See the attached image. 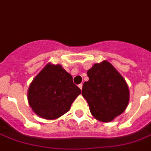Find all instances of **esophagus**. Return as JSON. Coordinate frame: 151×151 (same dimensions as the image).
<instances>
[{"label": "esophagus", "instance_id": "obj_1", "mask_svg": "<svg viewBox=\"0 0 151 151\" xmlns=\"http://www.w3.org/2000/svg\"><path fill=\"white\" fill-rule=\"evenodd\" d=\"M78 86H79V88L81 89V90H82V87H83V84H82V83H81V84L78 85Z\"/></svg>", "mask_w": 151, "mask_h": 151}]
</instances>
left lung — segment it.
I'll return each instance as SVG.
<instances>
[{"mask_svg":"<svg viewBox=\"0 0 151 151\" xmlns=\"http://www.w3.org/2000/svg\"><path fill=\"white\" fill-rule=\"evenodd\" d=\"M89 81L84 82L82 96L96 119L109 122L121 115L129 102V90L125 80L107 61L96 63L87 70Z\"/></svg>","mask_w":151,"mask_h":151,"instance_id":"1","label":"left lung"}]
</instances>
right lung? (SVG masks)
Returning a JSON list of instances; mask_svg holds the SVG:
<instances>
[{
  "label": "right lung",
  "mask_w": 151,
  "mask_h": 151,
  "mask_svg": "<svg viewBox=\"0 0 151 151\" xmlns=\"http://www.w3.org/2000/svg\"><path fill=\"white\" fill-rule=\"evenodd\" d=\"M81 90L60 65L48 63L32 80L28 101L32 111L45 119H55L70 110Z\"/></svg>",
  "instance_id": "obj_1"
}]
</instances>
